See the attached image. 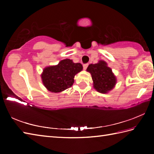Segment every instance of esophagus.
<instances>
[{
	"mask_svg": "<svg viewBox=\"0 0 154 154\" xmlns=\"http://www.w3.org/2000/svg\"><path fill=\"white\" fill-rule=\"evenodd\" d=\"M87 67H88V64H87V63L84 64V65H83V69H84V70H86Z\"/></svg>",
	"mask_w": 154,
	"mask_h": 154,
	"instance_id": "34e87169",
	"label": "esophagus"
}]
</instances>
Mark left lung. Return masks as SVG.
I'll return each mask as SVG.
<instances>
[{
	"label": "left lung",
	"instance_id": "8db88e82",
	"mask_svg": "<svg viewBox=\"0 0 154 154\" xmlns=\"http://www.w3.org/2000/svg\"><path fill=\"white\" fill-rule=\"evenodd\" d=\"M92 77L93 87L100 93H108L116 84V77L106 61L99 60L97 63L90 64L87 69Z\"/></svg>",
	"mask_w": 154,
	"mask_h": 154
}]
</instances>
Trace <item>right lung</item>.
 I'll return each instance as SVG.
<instances>
[{
    "label": "right lung",
    "mask_w": 154,
    "mask_h": 154,
    "mask_svg": "<svg viewBox=\"0 0 154 154\" xmlns=\"http://www.w3.org/2000/svg\"><path fill=\"white\" fill-rule=\"evenodd\" d=\"M82 70L81 63L65 59L57 65L44 69L41 74L42 83L50 92L60 93L73 85L75 76Z\"/></svg>",
    "instance_id": "right-lung-1"
}]
</instances>
